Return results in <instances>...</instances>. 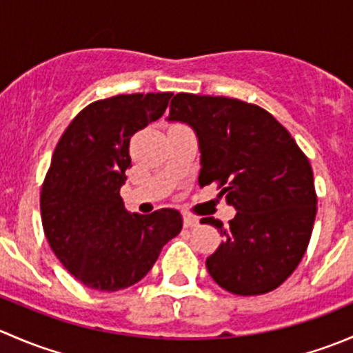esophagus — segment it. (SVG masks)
<instances>
[{
    "label": "esophagus",
    "instance_id": "34e87169",
    "mask_svg": "<svg viewBox=\"0 0 353 353\" xmlns=\"http://www.w3.org/2000/svg\"><path fill=\"white\" fill-rule=\"evenodd\" d=\"M198 219L196 216H191V215H184V227L186 229H193V227H198Z\"/></svg>",
    "mask_w": 353,
    "mask_h": 353
}]
</instances>
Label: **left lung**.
<instances>
[{
	"instance_id": "obj_1",
	"label": "left lung",
	"mask_w": 353,
	"mask_h": 353,
	"mask_svg": "<svg viewBox=\"0 0 353 353\" xmlns=\"http://www.w3.org/2000/svg\"><path fill=\"white\" fill-rule=\"evenodd\" d=\"M169 121L191 124L201 150L199 186L216 184L237 210L206 258L212 279L236 295L275 290L301 263L318 212L312 167L292 134L263 108L230 97L181 94Z\"/></svg>"
}]
</instances>
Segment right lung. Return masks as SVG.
<instances>
[{
  "mask_svg": "<svg viewBox=\"0 0 353 353\" xmlns=\"http://www.w3.org/2000/svg\"><path fill=\"white\" fill-rule=\"evenodd\" d=\"M170 97L121 94L92 102L56 145L41 190L42 227L59 261L85 287L134 285L183 229L177 210L130 213L119 194L131 167V137L159 119Z\"/></svg>",
  "mask_w": 353,
  "mask_h": 353,
  "instance_id": "add662e5",
  "label": "right lung"
}]
</instances>
